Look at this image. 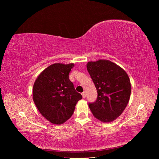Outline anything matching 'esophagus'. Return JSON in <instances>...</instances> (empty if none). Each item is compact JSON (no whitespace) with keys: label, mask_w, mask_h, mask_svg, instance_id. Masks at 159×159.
<instances>
[{"label":"esophagus","mask_w":159,"mask_h":159,"mask_svg":"<svg viewBox=\"0 0 159 159\" xmlns=\"http://www.w3.org/2000/svg\"><path fill=\"white\" fill-rule=\"evenodd\" d=\"M81 95H82L83 98H86V93H85V91H84V92H83L82 93H81Z\"/></svg>","instance_id":"obj_1"}]
</instances>
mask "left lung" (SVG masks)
Listing matches in <instances>:
<instances>
[{
	"label": "left lung",
	"mask_w": 159,
	"mask_h": 159,
	"mask_svg": "<svg viewBox=\"0 0 159 159\" xmlns=\"http://www.w3.org/2000/svg\"><path fill=\"white\" fill-rule=\"evenodd\" d=\"M87 69L98 91L96 102L89 103L90 110L103 123L115 121L126 108L131 95V85L127 74L107 60L89 61Z\"/></svg>",
	"instance_id": "1"
}]
</instances>
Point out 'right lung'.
Returning <instances> with one entry per match:
<instances>
[{"label": "right lung", "mask_w": 159, "mask_h": 159, "mask_svg": "<svg viewBox=\"0 0 159 159\" xmlns=\"http://www.w3.org/2000/svg\"><path fill=\"white\" fill-rule=\"evenodd\" d=\"M74 64H53L38 76L33 86V100L42 115L50 123H64L73 115L82 96L69 79Z\"/></svg>", "instance_id": "1"}]
</instances>
